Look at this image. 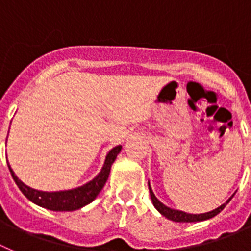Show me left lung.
Returning <instances> with one entry per match:
<instances>
[{"instance_id": "obj_1", "label": "left lung", "mask_w": 251, "mask_h": 251, "mask_svg": "<svg viewBox=\"0 0 251 251\" xmlns=\"http://www.w3.org/2000/svg\"><path fill=\"white\" fill-rule=\"evenodd\" d=\"M149 191H150V196H151V200H152L153 206L156 207L157 211H159L161 215H164L165 218H168L169 220L176 221V223H195V221H204V220H207V219L214 218V216L218 215L221 210L224 209V207L229 204V201L231 200L232 196H234L232 195L231 198L227 199L226 202H224L223 205L216 207V209L213 210V211H209V213H204V214H187L185 213V211H181V210L171 209V207H168L166 205L162 204L159 199L155 196L153 191L151 190L150 182H149Z\"/></svg>"}]
</instances>
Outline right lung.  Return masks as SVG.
<instances>
[{"mask_svg":"<svg viewBox=\"0 0 251 251\" xmlns=\"http://www.w3.org/2000/svg\"><path fill=\"white\" fill-rule=\"evenodd\" d=\"M123 146H115L112 150L109 151L107 156H106L103 166L99 175L89 181L87 184L78 186L76 189H71V190H64V191H40L35 190L32 187L27 186L26 184L21 181V180L15 175L13 170L11 169L10 164H8V169L12 175L13 180H15L16 185L19 186L20 190L22 191L25 196H26L30 201L33 204L42 206L45 209L53 210V211H74L83 207L85 205L90 204L94 201L96 196L100 194L102 190V187L105 186L106 181L109 179L110 170H111V165L116 160L117 155L121 151Z\"/></svg>","mask_w":251,"mask_h":251,"instance_id":"1","label":"right lung"}]
</instances>
